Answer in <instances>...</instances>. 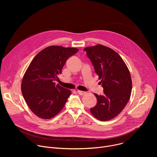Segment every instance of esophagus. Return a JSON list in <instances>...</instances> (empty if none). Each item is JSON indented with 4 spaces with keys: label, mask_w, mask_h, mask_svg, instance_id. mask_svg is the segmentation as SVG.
Segmentation results:
<instances>
[{
    "label": "esophagus",
    "mask_w": 157,
    "mask_h": 157,
    "mask_svg": "<svg viewBox=\"0 0 157 157\" xmlns=\"http://www.w3.org/2000/svg\"><path fill=\"white\" fill-rule=\"evenodd\" d=\"M77 93H78L79 95H84V94H86V92L82 91H79V90L77 91Z\"/></svg>",
    "instance_id": "1"
}]
</instances>
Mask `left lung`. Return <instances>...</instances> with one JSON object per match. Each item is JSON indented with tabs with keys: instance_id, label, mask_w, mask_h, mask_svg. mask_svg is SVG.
I'll return each instance as SVG.
<instances>
[{
	"instance_id": "1",
	"label": "left lung",
	"mask_w": 157,
	"mask_h": 157,
	"mask_svg": "<svg viewBox=\"0 0 157 157\" xmlns=\"http://www.w3.org/2000/svg\"><path fill=\"white\" fill-rule=\"evenodd\" d=\"M101 79L104 94H94L97 104L90 109L91 114L101 121L119 115L128 102L132 92L130 71L121 56L102 44L84 49Z\"/></svg>"
}]
</instances>
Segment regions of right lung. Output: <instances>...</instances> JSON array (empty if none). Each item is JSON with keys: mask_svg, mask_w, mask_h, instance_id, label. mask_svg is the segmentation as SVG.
Returning a JSON list of instances; mask_svg holds the SVG:
<instances>
[{"mask_svg": "<svg viewBox=\"0 0 157 157\" xmlns=\"http://www.w3.org/2000/svg\"><path fill=\"white\" fill-rule=\"evenodd\" d=\"M75 48L50 46L33 59L21 81V93L30 110L38 117L49 119L62 110L71 94L56 85L66 60L76 53Z\"/></svg>", "mask_w": 157, "mask_h": 157, "instance_id": "right-lung-1", "label": "right lung"}]
</instances>
